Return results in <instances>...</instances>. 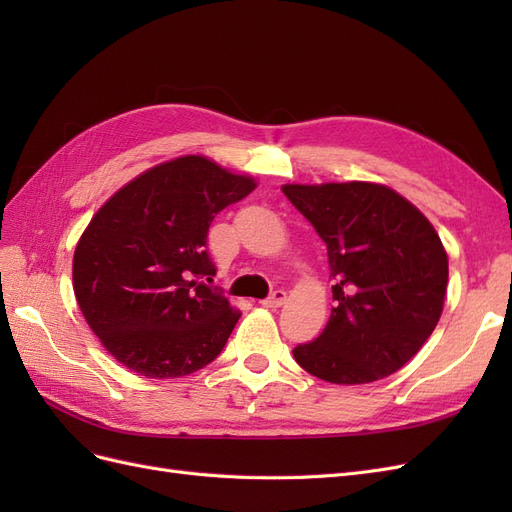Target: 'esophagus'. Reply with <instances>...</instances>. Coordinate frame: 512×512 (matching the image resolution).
<instances>
[{"mask_svg": "<svg viewBox=\"0 0 512 512\" xmlns=\"http://www.w3.org/2000/svg\"><path fill=\"white\" fill-rule=\"evenodd\" d=\"M286 303V292L284 290H273L269 297L262 301V305L265 307H271V309H275V307H282Z\"/></svg>", "mask_w": 512, "mask_h": 512, "instance_id": "34e87169", "label": "esophagus"}]
</instances>
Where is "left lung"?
Wrapping results in <instances>:
<instances>
[{
	"label": "left lung",
	"instance_id": "8db88e82",
	"mask_svg": "<svg viewBox=\"0 0 512 512\" xmlns=\"http://www.w3.org/2000/svg\"><path fill=\"white\" fill-rule=\"evenodd\" d=\"M327 243L331 318L292 350L307 374L367 384L395 374L423 348L442 314L448 258L438 232L386 185L350 181L284 185Z\"/></svg>",
	"mask_w": 512,
	"mask_h": 512
}]
</instances>
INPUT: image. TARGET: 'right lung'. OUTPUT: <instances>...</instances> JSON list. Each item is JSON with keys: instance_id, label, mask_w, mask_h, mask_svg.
I'll list each match as a JSON object with an SVG mask.
<instances>
[{"instance_id": "obj_1", "label": "right lung", "mask_w": 512, "mask_h": 512, "mask_svg": "<svg viewBox=\"0 0 512 512\" xmlns=\"http://www.w3.org/2000/svg\"><path fill=\"white\" fill-rule=\"evenodd\" d=\"M254 188L250 177L183 156L123 185L91 218L74 252V294L121 365L166 380L222 352L241 314L207 284V235L215 215Z\"/></svg>"}]
</instances>
